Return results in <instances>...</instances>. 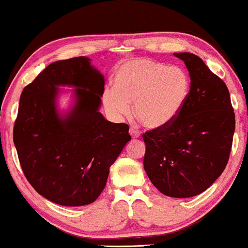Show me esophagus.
<instances>
[{
  "label": "esophagus",
  "mask_w": 248,
  "mask_h": 248,
  "mask_svg": "<svg viewBox=\"0 0 248 248\" xmlns=\"http://www.w3.org/2000/svg\"><path fill=\"white\" fill-rule=\"evenodd\" d=\"M130 135H131L132 138H139L140 132H139L138 129L132 127V128H130Z\"/></svg>",
  "instance_id": "34e87169"
}]
</instances>
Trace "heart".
<instances>
[{
  "instance_id": "heart-1",
  "label": "heart",
  "mask_w": 248,
  "mask_h": 248,
  "mask_svg": "<svg viewBox=\"0 0 248 248\" xmlns=\"http://www.w3.org/2000/svg\"><path fill=\"white\" fill-rule=\"evenodd\" d=\"M190 82L178 66L140 59L124 64L114 76V88L107 89L103 102L116 117L130 113L129 102L140 123L150 129L161 128L178 116L187 100Z\"/></svg>"
}]
</instances>
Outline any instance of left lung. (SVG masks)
<instances>
[{"label": "left lung", "instance_id": "left-lung-1", "mask_svg": "<svg viewBox=\"0 0 248 248\" xmlns=\"http://www.w3.org/2000/svg\"><path fill=\"white\" fill-rule=\"evenodd\" d=\"M173 54L189 71V93L170 124L142 135L143 167L160 193L188 198L212 186L226 167L235 113L226 84L201 58L189 52Z\"/></svg>", "mask_w": 248, "mask_h": 248}]
</instances>
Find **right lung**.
<instances>
[{
	"label": "right lung",
	"instance_id": "add662e5",
	"mask_svg": "<svg viewBox=\"0 0 248 248\" xmlns=\"http://www.w3.org/2000/svg\"><path fill=\"white\" fill-rule=\"evenodd\" d=\"M60 85L76 87V103L64 116L55 106ZM103 91L105 78L84 57L53 62L22 91L13 129L18 160L31 186L55 204L93 202L131 139L127 124L99 112Z\"/></svg>",
	"mask_w": 248,
	"mask_h": 248
}]
</instances>
